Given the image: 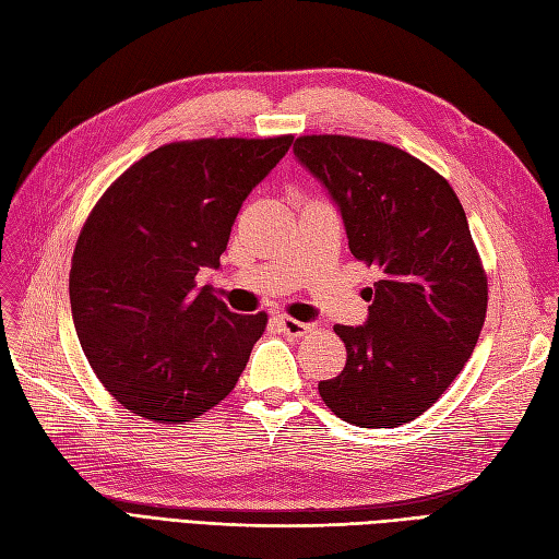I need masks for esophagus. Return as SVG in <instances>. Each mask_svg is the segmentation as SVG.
<instances>
[{
	"mask_svg": "<svg viewBox=\"0 0 559 559\" xmlns=\"http://www.w3.org/2000/svg\"><path fill=\"white\" fill-rule=\"evenodd\" d=\"M278 325L288 337H305L311 331L309 323H302V321H297L293 317H283V313L278 317Z\"/></svg>",
	"mask_w": 559,
	"mask_h": 559,
	"instance_id": "34e87169",
	"label": "esophagus"
}]
</instances>
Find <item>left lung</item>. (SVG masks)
Returning <instances> with one entry per match:
<instances>
[{"instance_id": "8db88e82", "label": "left lung", "mask_w": 559, "mask_h": 559, "mask_svg": "<svg viewBox=\"0 0 559 559\" xmlns=\"http://www.w3.org/2000/svg\"><path fill=\"white\" fill-rule=\"evenodd\" d=\"M345 219L349 250L382 276L366 325H335L347 364L319 394L359 427L416 420L475 349L489 283L465 210L439 171L392 143L307 134L293 146Z\"/></svg>"}]
</instances>
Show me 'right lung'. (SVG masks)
<instances>
[{"instance_id": "add662e5", "label": "right lung", "mask_w": 559, "mask_h": 559, "mask_svg": "<svg viewBox=\"0 0 559 559\" xmlns=\"http://www.w3.org/2000/svg\"><path fill=\"white\" fill-rule=\"evenodd\" d=\"M290 146L293 134L171 141L90 212L70 307L92 370L130 413L191 423L236 388L269 319L228 311L198 274L219 266L242 200Z\"/></svg>"}]
</instances>
